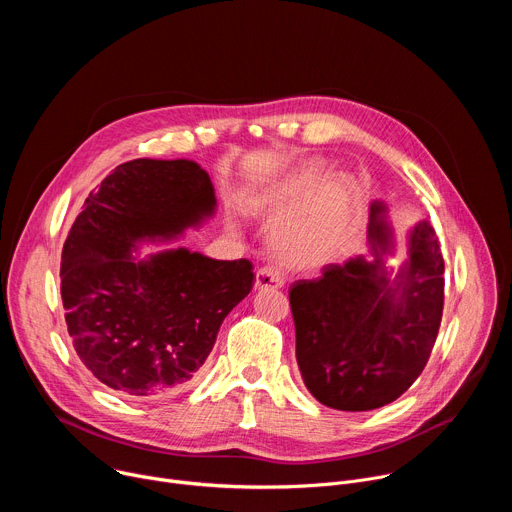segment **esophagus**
I'll use <instances>...</instances> for the list:
<instances>
[{
  "label": "esophagus",
  "mask_w": 512,
  "mask_h": 512,
  "mask_svg": "<svg viewBox=\"0 0 512 512\" xmlns=\"http://www.w3.org/2000/svg\"><path fill=\"white\" fill-rule=\"evenodd\" d=\"M283 285V273L277 267H261L255 275V289H277Z\"/></svg>",
  "instance_id": "esophagus-1"
}]
</instances>
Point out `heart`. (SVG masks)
I'll list each match as a JSON object with an SVG mask.
<instances>
[{
    "mask_svg": "<svg viewBox=\"0 0 512 512\" xmlns=\"http://www.w3.org/2000/svg\"><path fill=\"white\" fill-rule=\"evenodd\" d=\"M330 176L324 162H310L283 186L253 202L255 212L279 229L275 249L291 265L330 259L352 233L356 188L348 178L328 184Z\"/></svg>",
    "mask_w": 512,
    "mask_h": 512,
    "instance_id": "b5f03b06",
    "label": "heart"
}]
</instances>
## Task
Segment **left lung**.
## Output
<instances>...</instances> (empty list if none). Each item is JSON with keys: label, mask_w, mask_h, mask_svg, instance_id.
<instances>
[{"label": "left lung", "mask_w": 512, "mask_h": 512, "mask_svg": "<svg viewBox=\"0 0 512 512\" xmlns=\"http://www.w3.org/2000/svg\"><path fill=\"white\" fill-rule=\"evenodd\" d=\"M369 245L344 265L289 289L296 358L308 391L326 407L371 411L401 397L425 369L444 312V257L427 221L409 235V259L391 279L387 206L371 204Z\"/></svg>", "instance_id": "left-lung-1"}]
</instances>
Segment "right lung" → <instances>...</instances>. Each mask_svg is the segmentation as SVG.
Segmentation results:
<instances>
[{"instance_id":"1","label":"right lung","mask_w":512,"mask_h":512,"mask_svg":"<svg viewBox=\"0 0 512 512\" xmlns=\"http://www.w3.org/2000/svg\"><path fill=\"white\" fill-rule=\"evenodd\" d=\"M214 208L212 182L190 160L125 162L85 200L62 247L60 296L72 346L109 389L154 399L186 387L247 298V259L184 247L131 255L143 241L198 227Z\"/></svg>"}]
</instances>
